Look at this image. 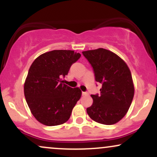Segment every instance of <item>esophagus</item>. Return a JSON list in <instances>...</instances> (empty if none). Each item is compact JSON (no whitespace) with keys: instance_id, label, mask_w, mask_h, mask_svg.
I'll list each match as a JSON object with an SVG mask.
<instances>
[{"instance_id":"esophagus-1","label":"esophagus","mask_w":157,"mask_h":157,"mask_svg":"<svg viewBox=\"0 0 157 157\" xmlns=\"http://www.w3.org/2000/svg\"><path fill=\"white\" fill-rule=\"evenodd\" d=\"M89 94V93L87 92V91H82V95H83V96H85V95H88Z\"/></svg>"}]
</instances>
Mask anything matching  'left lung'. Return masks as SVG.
I'll return each mask as SVG.
<instances>
[{"instance_id":"8db88e82","label":"left lung","mask_w":157,"mask_h":157,"mask_svg":"<svg viewBox=\"0 0 157 157\" xmlns=\"http://www.w3.org/2000/svg\"><path fill=\"white\" fill-rule=\"evenodd\" d=\"M82 55L93 68L95 80L102 84L100 94H91L93 103L86 111L99 123H117L126 114L134 97L130 70L119 56L105 48L82 52Z\"/></svg>"}]
</instances>
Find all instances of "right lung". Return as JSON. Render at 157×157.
<instances>
[{
	"label": "right lung",
	"instance_id": "add662e5",
	"mask_svg": "<svg viewBox=\"0 0 157 157\" xmlns=\"http://www.w3.org/2000/svg\"><path fill=\"white\" fill-rule=\"evenodd\" d=\"M80 56L71 50H53L32 63L25 81L24 95L32 113L40 123L58 125L70 118L81 91L64 84L61 78Z\"/></svg>",
	"mask_w": 157,
	"mask_h": 157
}]
</instances>
